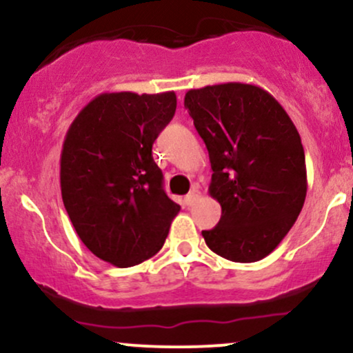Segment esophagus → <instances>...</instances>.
Masks as SVG:
<instances>
[{
	"mask_svg": "<svg viewBox=\"0 0 353 353\" xmlns=\"http://www.w3.org/2000/svg\"><path fill=\"white\" fill-rule=\"evenodd\" d=\"M201 197V190H199V188H196V185H194L192 189H190V192L188 194V196H185V199H184V204L188 205V208H190V205H194L197 202V199H199Z\"/></svg>",
	"mask_w": 353,
	"mask_h": 353,
	"instance_id": "esophagus-1",
	"label": "esophagus"
}]
</instances>
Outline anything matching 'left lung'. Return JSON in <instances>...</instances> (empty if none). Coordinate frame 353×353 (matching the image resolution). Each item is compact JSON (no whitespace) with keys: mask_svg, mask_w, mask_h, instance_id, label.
<instances>
[{"mask_svg":"<svg viewBox=\"0 0 353 353\" xmlns=\"http://www.w3.org/2000/svg\"><path fill=\"white\" fill-rule=\"evenodd\" d=\"M184 106L209 151V194L222 208L216 228L202 230L205 244L228 261H261L305 201L301 136L277 99L254 84L189 89Z\"/></svg>","mask_w":353,"mask_h":353,"instance_id":"obj_1","label":"left lung"}]
</instances>
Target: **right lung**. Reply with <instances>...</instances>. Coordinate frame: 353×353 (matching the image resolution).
Segmentation results:
<instances>
[{
    "label": "right lung",
    "mask_w": 353,
    "mask_h": 353,
    "mask_svg": "<svg viewBox=\"0 0 353 353\" xmlns=\"http://www.w3.org/2000/svg\"><path fill=\"white\" fill-rule=\"evenodd\" d=\"M176 92H104L68 129L61 196L83 244L116 267H132L164 245L181 205L163 188L152 144L176 112Z\"/></svg>",
    "instance_id": "add662e5"
}]
</instances>
